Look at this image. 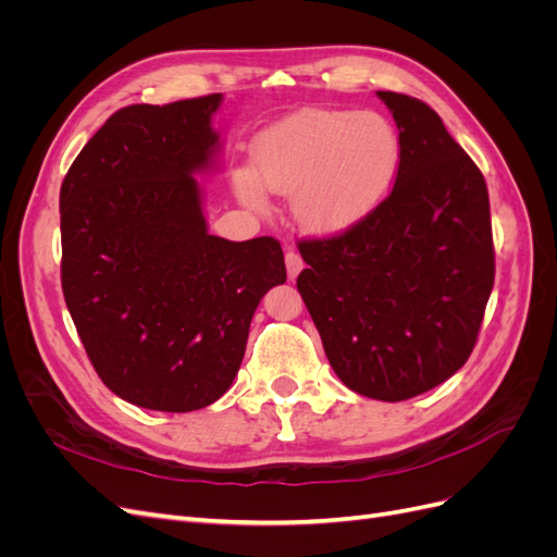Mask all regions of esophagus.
<instances>
[{"label": "esophagus", "instance_id": "1", "mask_svg": "<svg viewBox=\"0 0 557 557\" xmlns=\"http://www.w3.org/2000/svg\"><path fill=\"white\" fill-rule=\"evenodd\" d=\"M301 267H305V260H301V256H299L297 250L285 252V269H288V276L290 278H295L301 272Z\"/></svg>", "mask_w": 557, "mask_h": 557}]
</instances>
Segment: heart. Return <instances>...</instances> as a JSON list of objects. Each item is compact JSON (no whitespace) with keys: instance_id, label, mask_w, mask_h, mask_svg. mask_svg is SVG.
Wrapping results in <instances>:
<instances>
[{"instance_id":"heart-1","label":"heart","mask_w":557,"mask_h":557,"mask_svg":"<svg viewBox=\"0 0 557 557\" xmlns=\"http://www.w3.org/2000/svg\"><path fill=\"white\" fill-rule=\"evenodd\" d=\"M399 164V139L379 113L305 109L264 129L252 146V170L237 193L252 209L267 195H295V211L315 232H336L372 211Z\"/></svg>"}]
</instances>
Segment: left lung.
<instances>
[{"instance_id":"8db88e82","label":"left lung","mask_w":557,"mask_h":557,"mask_svg":"<svg viewBox=\"0 0 557 557\" xmlns=\"http://www.w3.org/2000/svg\"><path fill=\"white\" fill-rule=\"evenodd\" d=\"M399 127L393 193L362 221L297 244V290L350 391L401 401L432 391L476 346L495 283L485 178L425 102L376 92Z\"/></svg>"}]
</instances>
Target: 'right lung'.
<instances>
[{
  "mask_svg": "<svg viewBox=\"0 0 557 557\" xmlns=\"http://www.w3.org/2000/svg\"><path fill=\"white\" fill-rule=\"evenodd\" d=\"M223 95L115 111L60 188L62 293L99 379L144 409H205L237 376L252 313L285 283L274 237L207 232L195 178Z\"/></svg>",
  "mask_w": 557,
  "mask_h": 557,
  "instance_id": "add662e5",
  "label": "right lung"
}]
</instances>
